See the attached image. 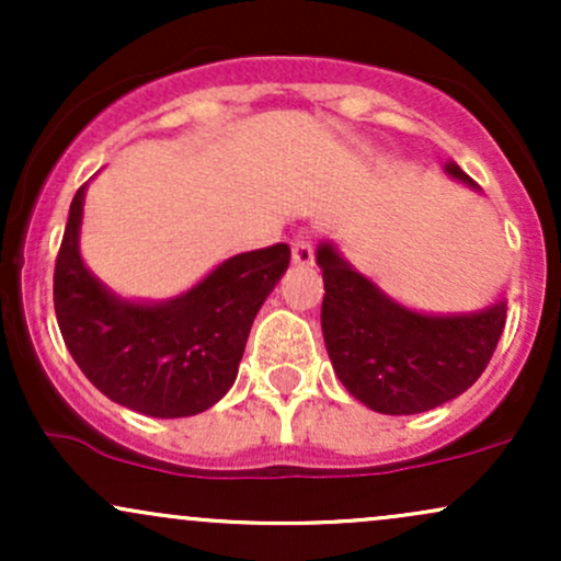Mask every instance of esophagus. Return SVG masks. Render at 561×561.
<instances>
[{
  "label": "esophagus",
  "mask_w": 561,
  "mask_h": 561,
  "mask_svg": "<svg viewBox=\"0 0 561 561\" xmlns=\"http://www.w3.org/2000/svg\"><path fill=\"white\" fill-rule=\"evenodd\" d=\"M313 259H317V253H313V242L308 234H298L293 240V261L298 263V266H311Z\"/></svg>",
  "instance_id": "1"
}]
</instances>
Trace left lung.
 <instances>
[{
  "label": "left lung",
  "instance_id": "1",
  "mask_svg": "<svg viewBox=\"0 0 561 561\" xmlns=\"http://www.w3.org/2000/svg\"><path fill=\"white\" fill-rule=\"evenodd\" d=\"M446 173L478 190L456 163ZM317 263L327 353L334 375L364 405L379 414H422L461 396L485 371L506 324L504 300L474 313L430 317L388 298L330 242L319 244Z\"/></svg>",
  "mask_w": 561,
  "mask_h": 561
}]
</instances>
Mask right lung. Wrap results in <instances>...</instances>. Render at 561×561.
I'll use <instances>...</instances> for the list:
<instances>
[{
  "label": "right lung",
  "instance_id": "1",
  "mask_svg": "<svg viewBox=\"0 0 561 561\" xmlns=\"http://www.w3.org/2000/svg\"><path fill=\"white\" fill-rule=\"evenodd\" d=\"M79 186L55 263V313L70 356L115 403L158 420L210 409L240 369L255 313L289 266L285 242L224 261L165 302L121 300L83 266Z\"/></svg>",
  "mask_w": 561,
  "mask_h": 561
}]
</instances>
